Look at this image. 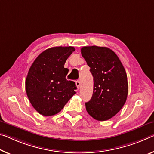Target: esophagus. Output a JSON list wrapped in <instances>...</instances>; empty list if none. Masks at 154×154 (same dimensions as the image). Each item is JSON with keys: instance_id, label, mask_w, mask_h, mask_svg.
I'll return each instance as SVG.
<instances>
[{"instance_id": "34e87169", "label": "esophagus", "mask_w": 154, "mask_h": 154, "mask_svg": "<svg viewBox=\"0 0 154 154\" xmlns=\"http://www.w3.org/2000/svg\"><path fill=\"white\" fill-rule=\"evenodd\" d=\"M75 84H76V86L77 87L78 89H79L80 88V86H81V83H80V82L78 80V81H76V82H75Z\"/></svg>"}]
</instances>
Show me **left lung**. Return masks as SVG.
Returning <instances> with one entry per match:
<instances>
[{
    "mask_svg": "<svg viewBox=\"0 0 154 154\" xmlns=\"http://www.w3.org/2000/svg\"><path fill=\"white\" fill-rule=\"evenodd\" d=\"M81 53L94 80L93 94L86 103V111L97 121L108 120L121 110L126 101L128 83L125 68L109 48L84 46Z\"/></svg>",
    "mask_w": 154,
    "mask_h": 154,
    "instance_id": "left-lung-1",
    "label": "left lung"
}]
</instances>
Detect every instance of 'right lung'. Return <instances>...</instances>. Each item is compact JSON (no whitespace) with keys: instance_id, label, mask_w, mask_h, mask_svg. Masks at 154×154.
Masks as SVG:
<instances>
[{"instance_id":"1","label":"right lung","mask_w":154,"mask_h":154,"mask_svg":"<svg viewBox=\"0 0 154 154\" xmlns=\"http://www.w3.org/2000/svg\"><path fill=\"white\" fill-rule=\"evenodd\" d=\"M72 46H55L43 51L31 65L25 81L26 95L32 106L43 116L59 113L77 89L68 81L64 64L75 51Z\"/></svg>"}]
</instances>
